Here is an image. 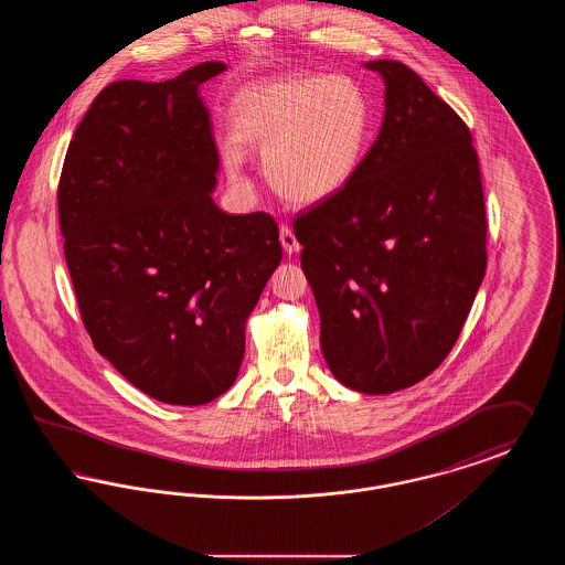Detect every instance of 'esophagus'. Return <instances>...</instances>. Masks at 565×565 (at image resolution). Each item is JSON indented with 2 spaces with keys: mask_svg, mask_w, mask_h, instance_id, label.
<instances>
[{
  "mask_svg": "<svg viewBox=\"0 0 565 565\" xmlns=\"http://www.w3.org/2000/svg\"><path fill=\"white\" fill-rule=\"evenodd\" d=\"M279 242L286 254H296L300 249V243L296 242L295 231L290 226L279 228Z\"/></svg>",
  "mask_w": 565,
  "mask_h": 565,
  "instance_id": "obj_1",
  "label": "esophagus"
}]
</instances>
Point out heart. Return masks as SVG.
<instances>
[{"mask_svg":"<svg viewBox=\"0 0 565 565\" xmlns=\"http://www.w3.org/2000/svg\"><path fill=\"white\" fill-rule=\"evenodd\" d=\"M235 135L222 141L233 175L243 143L263 150L270 186L298 205L334 196L355 178L373 131V108L351 76L292 74L243 86L231 106Z\"/></svg>","mask_w":565,"mask_h":565,"instance_id":"heart-1","label":"heart"}]
</instances>
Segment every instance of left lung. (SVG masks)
<instances>
[{
	"mask_svg": "<svg viewBox=\"0 0 565 565\" xmlns=\"http://www.w3.org/2000/svg\"><path fill=\"white\" fill-rule=\"evenodd\" d=\"M375 143L341 192L296 217L330 373L362 394L419 383L454 350L487 267L479 157L463 120L401 61Z\"/></svg>",
	"mask_w": 565,
	"mask_h": 565,
	"instance_id": "obj_1",
	"label": "left lung"
}]
</instances>
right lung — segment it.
<instances>
[{
  "label": "right lung",
  "instance_id": "add662e5",
  "mask_svg": "<svg viewBox=\"0 0 565 565\" xmlns=\"http://www.w3.org/2000/svg\"><path fill=\"white\" fill-rule=\"evenodd\" d=\"M118 81L84 114L58 182V222L95 350L154 401L212 403L239 375L245 323L281 263L270 215L215 205L220 169L199 88Z\"/></svg>",
  "mask_w": 565,
  "mask_h": 565
}]
</instances>
